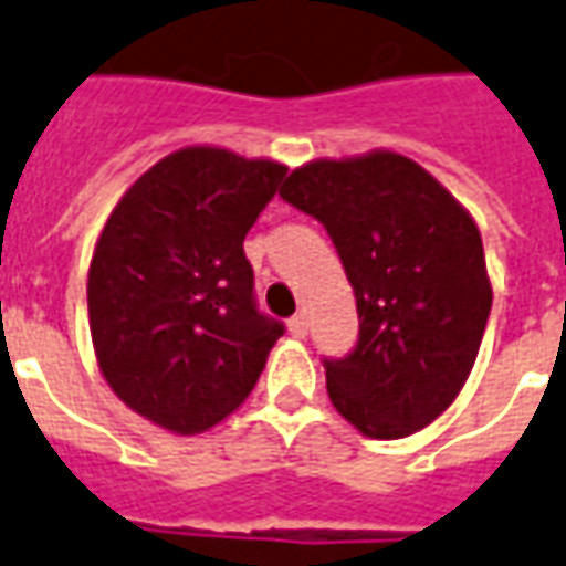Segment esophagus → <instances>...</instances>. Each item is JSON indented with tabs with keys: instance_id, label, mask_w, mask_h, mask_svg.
<instances>
[{
	"instance_id": "1",
	"label": "esophagus",
	"mask_w": 566,
	"mask_h": 566,
	"mask_svg": "<svg viewBox=\"0 0 566 566\" xmlns=\"http://www.w3.org/2000/svg\"><path fill=\"white\" fill-rule=\"evenodd\" d=\"M287 331L294 333V336H306V331H308V321H306V315H303V312H296L294 318L287 321Z\"/></svg>"
}]
</instances>
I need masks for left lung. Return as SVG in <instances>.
<instances>
[{
    "label": "left lung",
    "mask_w": 566,
    "mask_h": 566,
    "mask_svg": "<svg viewBox=\"0 0 566 566\" xmlns=\"http://www.w3.org/2000/svg\"><path fill=\"white\" fill-rule=\"evenodd\" d=\"M282 197L324 223L355 287V348L324 357L333 406L373 439L416 433L458 397L485 336L491 282L473 218L391 150L300 166Z\"/></svg>",
    "instance_id": "obj_1"
}]
</instances>
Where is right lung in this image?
I'll list each match as a JSON object with an SVG mask.
<instances>
[{
	"instance_id": "add662e5",
	"label": "right lung",
	"mask_w": 566,
	"mask_h": 566,
	"mask_svg": "<svg viewBox=\"0 0 566 566\" xmlns=\"http://www.w3.org/2000/svg\"><path fill=\"white\" fill-rule=\"evenodd\" d=\"M284 175L221 148L175 150L105 221L93 345L112 391L154 424L202 433L254 391L284 324L260 312L242 242Z\"/></svg>"
}]
</instances>
